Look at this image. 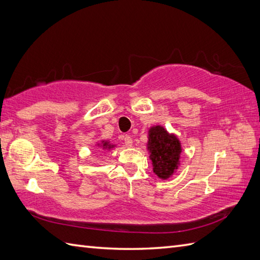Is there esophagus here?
<instances>
[{"mask_svg":"<svg viewBox=\"0 0 260 260\" xmlns=\"http://www.w3.org/2000/svg\"><path fill=\"white\" fill-rule=\"evenodd\" d=\"M124 143H125V145L127 147H132L133 146V140H132V137L129 136V135H125L124 136Z\"/></svg>","mask_w":260,"mask_h":260,"instance_id":"obj_1","label":"esophagus"}]
</instances>
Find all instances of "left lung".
<instances>
[{
	"instance_id": "1",
	"label": "left lung",
	"mask_w": 260,
	"mask_h": 260,
	"mask_svg": "<svg viewBox=\"0 0 260 260\" xmlns=\"http://www.w3.org/2000/svg\"><path fill=\"white\" fill-rule=\"evenodd\" d=\"M147 146L154 173L160 179L170 178L179 165L182 147L178 138L159 125L153 126L148 132Z\"/></svg>"
}]
</instances>
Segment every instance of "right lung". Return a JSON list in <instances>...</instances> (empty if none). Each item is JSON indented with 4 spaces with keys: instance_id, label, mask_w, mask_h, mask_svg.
I'll return each instance as SVG.
<instances>
[{
    "instance_id": "add662e5",
    "label": "right lung",
    "mask_w": 260,
    "mask_h": 260,
    "mask_svg": "<svg viewBox=\"0 0 260 260\" xmlns=\"http://www.w3.org/2000/svg\"><path fill=\"white\" fill-rule=\"evenodd\" d=\"M103 143V145H102V147L103 148H108V149H111V148H113V146L114 145H110L108 144L107 142H102Z\"/></svg>"
}]
</instances>
